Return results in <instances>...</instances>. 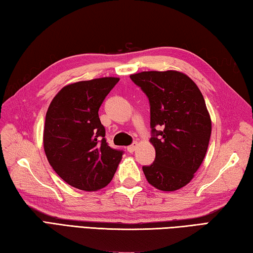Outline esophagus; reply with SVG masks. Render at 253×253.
I'll use <instances>...</instances> for the list:
<instances>
[{
	"mask_svg": "<svg viewBox=\"0 0 253 253\" xmlns=\"http://www.w3.org/2000/svg\"><path fill=\"white\" fill-rule=\"evenodd\" d=\"M136 147H138V143L136 142H134V143H132L131 145H129V147L126 148V150H127V152L129 153H132V152H134L135 151V149H136Z\"/></svg>",
	"mask_w": 253,
	"mask_h": 253,
	"instance_id": "34e87169",
	"label": "esophagus"
}]
</instances>
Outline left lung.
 I'll return each instance as SVG.
<instances>
[{
  "label": "left lung",
  "instance_id": "1",
  "mask_svg": "<svg viewBox=\"0 0 253 253\" xmlns=\"http://www.w3.org/2000/svg\"><path fill=\"white\" fill-rule=\"evenodd\" d=\"M150 103L151 141L156 159L142 167L148 182L174 191L193 179L206 157L211 119L197 84L178 71L130 75Z\"/></svg>",
  "mask_w": 253,
  "mask_h": 253
}]
</instances>
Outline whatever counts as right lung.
I'll return each instance as SVG.
<instances>
[{"mask_svg":"<svg viewBox=\"0 0 253 253\" xmlns=\"http://www.w3.org/2000/svg\"><path fill=\"white\" fill-rule=\"evenodd\" d=\"M101 78L64 86L48 106L43 132L47 161L72 187L96 191L112 180L122 150L109 147L99 109L119 82Z\"/></svg>","mask_w":253,"mask_h":253,"instance_id":"add662e5","label":"right lung"}]
</instances>
